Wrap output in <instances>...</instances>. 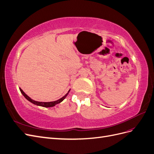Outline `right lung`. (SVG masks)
I'll use <instances>...</instances> for the list:
<instances>
[{
	"instance_id": "1",
	"label": "right lung",
	"mask_w": 154,
	"mask_h": 154,
	"mask_svg": "<svg viewBox=\"0 0 154 154\" xmlns=\"http://www.w3.org/2000/svg\"><path fill=\"white\" fill-rule=\"evenodd\" d=\"M20 92H21V93L22 94H23V96H24L28 100V101H29L30 102H31L32 103H33V104H35V105H38V106H44V107H51V106H54V105H56L57 104H58V103H60V102H62L65 98H66V96H67V94H69V91H70V90L68 91V92L67 93V94L65 95L63 97H62V98H60V99H59V100H57V101H51V102H40V101H35V100H32V99H31L30 97L27 96V95H26L25 93H24V92L23 91L21 88H20Z\"/></svg>"
}]
</instances>
